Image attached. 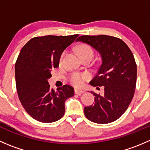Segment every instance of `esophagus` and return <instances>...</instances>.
Masks as SVG:
<instances>
[{"mask_svg":"<svg viewBox=\"0 0 150 150\" xmlns=\"http://www.w3.org/2000/svg\"><path fill=\"white\" fill-rule=\"evenodd\" d=\"M75 93H76V94H78V95H81L82 93H84V91L83 90H81V89H75Z\"/></svg>","mask_w":150,"mask_h":150,"instance_id":"esophagus-1","label":"esophagus"}]
</instances>
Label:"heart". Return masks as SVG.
<instances>
[{
    "instance_id": "b5f03b06",
    "label": "heart",
    "mask_w": 150,
    "mask_h": 150,
    "mask_svg": "<svg viewBox=\"0 0 150 150\" xmlns=\"http://www.w3.org/2000/svg\"><path fill=\"white\" fill-rule=\"evenodd\" d=\"M78 53H79L81 58L83 57H86V56H92V57H93V49H92L91 47L88 46V45H82V46H80L78 47ZM64 54V53H63L62 55L61 60ZM86 78V75H80V74L75 73L73 75H72V76H71L70 81L75 86H81L83 83V81Z\"/></svg>"
}]
</instances>
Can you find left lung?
I'll list each match as a JSON object with an SVG mask.
<instances>
[{"mask_svg": "<svg viewBox=\"0 0 150 150\" xmlns=\"http://www.w3.org/2000/svg\"><path fill=\"white\" fill-rule=\"evenodd\" d=\"M76 41L91 46L102 58L90 84L104 86V93L101 96L91 91L95 96V103L85 107V115L96 123L115 121L125 112L134 97L137 75L134 55L122 40L112 36L83 35Z\"/></svg>", "mask_w": 150, "mask_h": 150, "instance_id": "1", "label": "left lung"}]
</instances>
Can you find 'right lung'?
<instances>
[{
  "label": "right lung",
  "mask_w": 150,
  "mask_h": 150,
  "mask_svg": "<svg viewBox=\"0 0 150 150\" xmlns=\"http://www.w3.org/2000/svg\"><path fill=\"white\" fill-rule=\"evenodd\" d=\"M78 35L33 38L19 53L15 64L18 96L27 112L38 121L53 122L62 118L64 102L74 95V88L69 85L54 91L48 80L51 70L59 67L64 50Z\"/></svg>",
  "instance_id": "right-lung-1"
}]
</instances>
